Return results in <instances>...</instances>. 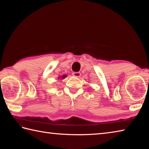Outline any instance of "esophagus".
<instances>
[{"instance_id":"1","label":"esophagus","mask_w":149,"mask_h":149,"mask_svg":"<svg viewBox=\"0 0 149 149\" xmlns=\"http://www.w3.org/2000/svg\"><path fill=\"white\" fill-rule=\"evenodd\" d=\"M73 75L75 77H79L80 75H81V73L80 72H74L73 73Z\"/></svg>"}]
</instances>
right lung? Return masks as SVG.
Wrapping results in <instances>:
<instances>
[{
  "label": "right lung",
  "instance_id": "1",
  "mask_svg": "<svg viewBox=\"0 0 149 149\" xmlns=\"http://www.w3.org/2000/svg\"><path fill=\"white\" fill-rule=\"evenodd\" d=\"M65 77H66V75H63V76H62V78H64Z\"/></svg>",
  "mask_w": 149,
  "mask_h": 149
}]
</instances>
